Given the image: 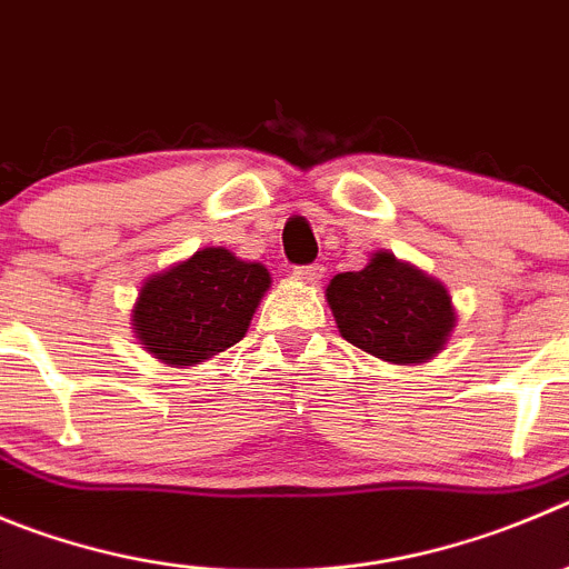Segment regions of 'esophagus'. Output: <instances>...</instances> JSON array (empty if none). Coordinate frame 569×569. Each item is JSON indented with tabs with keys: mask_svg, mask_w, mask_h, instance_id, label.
<instances>
[{
	"mask_svg": "<svg viewBox=\"0 0 569 569\" xmlns=\"http://www.w3.org/2000/svg\"><path fill=\"white\" fill-rule=\"evenodd\" d=\"M295 274L302 280V283L320 286V280L326 278V267H320V263H311V267H297Z\"/></svg>",
	"mask_w": 569,
	"mask_h": 569,
	"instance_id": "1",
	"label": "esophagus"
}]
</instances>
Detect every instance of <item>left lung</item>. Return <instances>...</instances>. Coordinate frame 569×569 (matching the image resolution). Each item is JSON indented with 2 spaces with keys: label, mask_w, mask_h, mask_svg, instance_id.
<instances>
[{
  "label": "left lung",
  "mask_w": 569,
  "mask_h": 569,
  "mask_svg": "<svg viewBox=\"0 0 569 569\" xmlns=\"http://www.w3.org/2000/svg\"><path fill=\"white\" fill-rule=\"evenodd\" d=\"M326 300L339 333L390 365L429 362L458 326L449 289L387 249H376L359 272L333 274Z\"/></svg>",
  "instance_id": "8db88e82"
}]
</instances>
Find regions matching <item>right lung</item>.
I'll list each match as a JSON object with an SVG mask.
<instances>
[{
    "label": "right lung",
    "mask_w": 569,
    "mask_h": 569,
    "mask_svg": "<svg viewBox=\"0 0 569 569\" xmlns=\"http://www.w3.org/2000/svg\"><path fill=\"white\" fill-rule=\"evenodd\" d=\"M269 289L272 274L263 263L204 247L142 280L131 328L157 362L199 365L241 342Z\"/></svg>",
    "instance_id": "1"
}]
</instances>
